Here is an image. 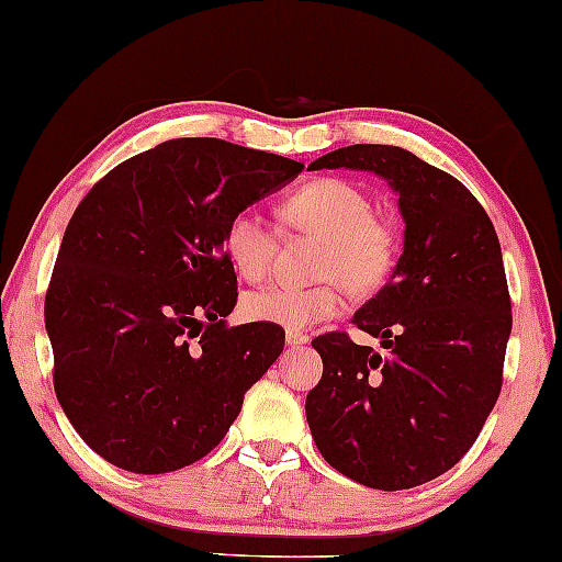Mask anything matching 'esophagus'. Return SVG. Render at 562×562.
Listing matches in <instances>:
<instances>
[{"mask_svg": "<svg viewBox=\"0 0 562 562\" xmlns=\"http://www.w3.org/2000/svg\"><path fill=\"white\" fill-rule=\"evenodd\" d=\"M304 344H310V335H304V333H286V346H304Z\"/></svg>", "mask_w": 562, "mask_h": 562, "instance_id": "34e87169", "label": "esophagus"}]
</instances>
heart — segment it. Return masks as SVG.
I'll list each match as a JSON object with an SVG mask.
<instances>
[{"mask_svg": "<svg viewBox=\"0 0 562 562\" xmlns=\"http://www.w3.org/2000/svg\"><path fill=\"white\" fill-rule=\"evenodd\" d=\"M283 216L296 229L323 239L312 286H271L250 291L243 299V315L250 323L304 333L340 315L346 289L356 296L376 294L390 281L400 258L392 224L371 214L369 195L348 180L319 178L283 203ZM222 247L229 263L247 281H263L271 273L276 235L263 214L239 209L227 218Z\"/></svg>", "mask_w": 562, "mask_h": 562, "instance_id": "b5f03b06", "label": "heart"}]
</instances>
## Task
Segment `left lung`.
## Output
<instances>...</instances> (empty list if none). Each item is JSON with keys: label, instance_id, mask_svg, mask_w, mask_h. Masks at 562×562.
<instances>
[{"label": "left lung", "instance_id": "1", "mask_svg": "<svg viewBox=\"0 0 562 562\" xmlns=\"http://www.w3.org/2000/svg\"><path fill=\"white\" fill-rule=\"evenodd\" d=\"M369 170L395 191L405 247L387 286L353 315L387 353L348 333L312 340L323 379L304 411L319 454L376 491L443 475L483 431L504 382L512 296L485 209L449 172L387 144H353L310 170Z\"/></svg>", "mask_w": 562, "mask_h": 562}]
</instances>
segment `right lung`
Instances as JSON below:
<instances>
[{
  "label": "right lung",
  "instance_id": "right-lung-1",
  "mask_svg": "<svg viewBox=\"0 0 562 562\" xmlns=\"http://www.w3.org/2000/svg\"><path fill=\"white\" fill-rule=\"evenodd\" d=\"M302 162L222 138H172L79 203L46 291L54 390L87 447L138 475L206 457L283 351V327H229L227 218Z\"/></svg>",
  "mask_w": 562,
  "mask_h": 562
}]
</instances>
